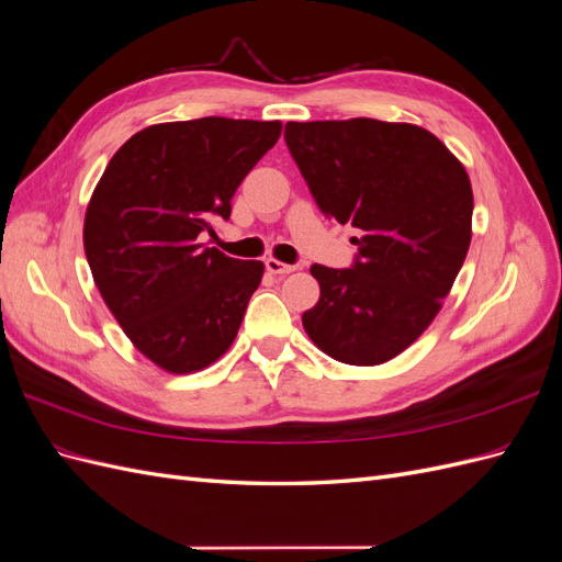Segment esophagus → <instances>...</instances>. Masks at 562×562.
Wrapping results in <instances>:
<instances>
[{
  "label": "esophagus",
  "instance_id": "esophagus-1",
  "mask_svg": "<svg viewBox=\"0 0 562 562\" xmlns=\"http://www.w3.org/2000/svg\"><path fill=\"white\" fill-rule=\"evenodd\" d=\"M265 267H267L269 274H277V277H285V274H291V271L297 269L295 265H285V262H279V260H274V258H269V260L265 262Z\"/></svg>",
  "mask_w": 562,
  "mask_h": 562
}]
</instances>
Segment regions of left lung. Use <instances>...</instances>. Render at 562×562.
Segmentation results:
<instances>
[{
    "label": "left lung",
    "instance_id": "8db88e82",
    "mask_svg": "<svg viewBox=\"0 0 562 562\" xmlns=\"http://www.w3.org/2000/svg\"><path fill=\"white\" fill-rule=\"evenodd\" d=\"M283 138L321 213L363 232L351 267L312 265L321 297L304 330L335 361L394 359L427 330L464 265V166L434 133L366 116L288 122Z\"/></svg>",
    "mask_w": 562,
    "mask_h": 562
}]
</instances>
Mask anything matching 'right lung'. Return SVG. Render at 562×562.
Listing matches in <instances>:
<instances>
[{
    "label": "right lung",
    "mask_w": 562,
    "mask_h": 562,
    "mask_svg": "<svg viewBox=\"0 0 562 562\" xmlns=\"http://www.w3.org/2000/svg\"><path fill=\"white\" fill-rule=\"evenodd\" d=\"M281 135L279 122L203 116L147 126L110 159L83 250L126 337L168 372L211 366L234 342L265 265L199 244L211 217Z\"/></svg>",
    "instance_id": "1"
}]
</instances>
